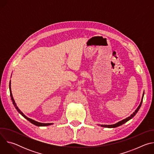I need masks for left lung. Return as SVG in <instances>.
<instances>
[{"label": "left lung", "mask_w": 154, "mask_h": 154, "mask_svg": "<svg viewBox=\"0 0 154 154\" xmlns=\"http://www.w3.org/2000/svg\"><path fill=\"white\" fill-rule=\"evenodd\" d=\"M144 93H143V94L141 101V102H140L139 106H138V108L136 109V110H135L132 114H131L130 116L127 117V118H125V119H123V120H122V121H119L118 122H117V123H116V124H112V125H103V124L99 125V124H98V125H100V127H106V128H115V127H119V126H120V125L124 124V123H125V122H127V121H128L130 119H132V118L135 116V115L137 113V112H138V110H139V109L140 108V107H141V106L142 102H143V97H144Z\"/></svg>", "instance_id": "1"}]
</instances>
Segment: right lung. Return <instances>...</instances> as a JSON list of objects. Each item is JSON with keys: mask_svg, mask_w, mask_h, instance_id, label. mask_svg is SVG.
I'll use <instances>...</instances> for the list:
<instances>
[{"mask_svg": "<svg viewBox=\"0 0 154 154\" xmlns=\"http://www.w3.org/2000/svg\"><path fill=\"white\" fill-rule=\"evenodd\" d=\"M9 88H10V93L11 99V100H12V102H13V105H14L15 108L17 109V111L19 112V113H20L24 118H26V119H27V120H28L29 122H30L32 124H34V125H36V126H39H39H48V125H50L53 124L52 123H41V122H37V121H35V120H33V119H30V118L27 117V116L19 109V108L17 107V105H16V102H15V101H14V99H13V95H12V93H11V80H10V82Z\"/></svg>", "mask_w": 154, "mask_h": 154, "instance_id": "right-lung-1", "label": "right lung"}]
</instances>
